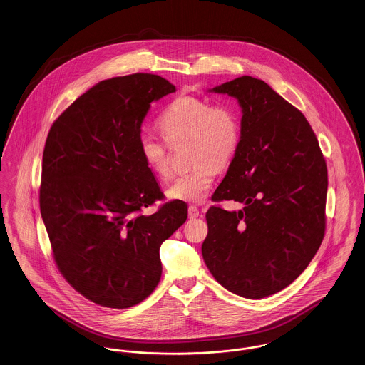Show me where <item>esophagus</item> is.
I'll return each mask as SVG.
<instances>
[{"label":"esophagus","instance_id":"34e87169","mask_svg":"<svg viewBox=\"0 0 365 365\" xmlns=\"http://www.w3.org/2000/svg\"><path fill=\"white\" fill-rule=\"evenodd\" d=\"M198 216H200V209L194 207V205H190L189 207V219H195Z\"/></svg>","mask_w":365,"mask_h":365}]
</instances>
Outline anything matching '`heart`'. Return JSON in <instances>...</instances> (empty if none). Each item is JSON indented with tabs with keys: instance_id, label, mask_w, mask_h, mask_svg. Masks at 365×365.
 Returning a JSON list of instances; mask_svg holds the SVG:
<instances>
[{
	"instance_id": "obj_1",
	"label": "heart",
	"mask_w": 365,
	"mask_h": 365,
	"mask_svg": "<svg viewBox=\"0 0 365 365\" xmlns=\"http://www.w3.org/2000/svg\"><path fill=\"white\" fill-rule=\"evenodd\" d=\"M157 125L170 145L190 139L189 173L176 178L168 187L171 200L202 202L213 186L217 170L232 163L241 143V119L230 104H210L197 96L175 97L158 116ZM138 152L145 164L160 178L171 176L168 146L149 134L138 137Z\"/></svg>"
}]
</instances>
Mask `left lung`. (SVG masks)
Here are the masks:
<instances>
[{"mask_svg": "<svg viewBox=\"0 0 365 365\" xmlns=\"http://www.w3.org/2000/svg\"><path fill=\"white\" fill-rule=\"evenodd\" d=\"M242 108L241 143L208 209L202 257L227 290L264 298L308 267L326 231L327 164L305 116L264 81L241 76L213 87Z\"/></svg>", "mask_w": 365, "mask_h": 365, "instance_id": "obj_1", "label": "left lung"}]
</instances>
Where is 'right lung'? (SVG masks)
<instances>
[{
    "label": "right lung",
    "instance_id": "obj_1",
    "mask_svg": "<svg viewBox=\"0 0 365 365\" xmlns=\"http://www.w3.org/2000/svg\"><path fill=\"white\" fill-rule=\"evenodd\" d=\"M176 87L153 73L106 79L87 90L49 130L39 208L54 262L71 286L106 308L152 294L161 278L160 246L187 219L183 201L163 198L138 152L150 103Z\"/></svg>",
    "mask_w": 365,
    "mask_h": 365
}]
</instances>
